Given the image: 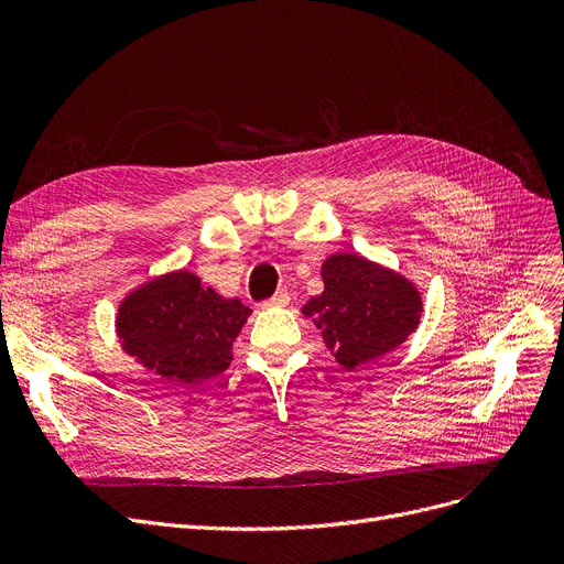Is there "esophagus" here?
<instances>
[{
    "label": "esophagus",
    "mask_w": 564,
    "mask_h": 564,
    "mask_svg": "<svg viewBox=\"0 0 564 564\" xmlns=\"http://www.w3.org/2000/svg\"><path fill=\"white\" fill-rule=\"evenodd\" d=\"M290 304V294L288 290H279L274 297H270L267 302H262V308H283Z\"/></svg>",
    "instance_id": "1"
}]
</instances>
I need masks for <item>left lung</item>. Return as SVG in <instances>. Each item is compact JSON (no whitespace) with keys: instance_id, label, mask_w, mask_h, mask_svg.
Wrapping results in <instances>:
<instances>
[{"instance_id":"1","label":"left lung","mask_w":564,"mask_h":564,"mask_svg":"<svg viewBox=\"0 0 564 564\" xmlns=\"http://www.w3.org/2000/svg\"><path fill=\"white\" fill-rule=\"evenodd\" d=\"M324 292L302 308L345 370L383 357L419 329L421 292L402 274L359 253L322 264Z\"/></svg>"}]
</instances>
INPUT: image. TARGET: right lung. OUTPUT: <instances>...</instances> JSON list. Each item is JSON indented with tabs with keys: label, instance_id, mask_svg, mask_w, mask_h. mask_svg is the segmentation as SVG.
Masks as SVG:
<instances>
[{
	"label": "right lung",
	"instance_id": "obj_1",
	"mask_svg": "<svg viewBox=\"0 0 564 564\" xmlns=\"http://www.w3.org/2000/svg\"><path fill=\"white\" fill-rule=\"evenodd\" d=\"M249 315L240 300H224L181 270L130 292L118 306L116 334L143 368L173 383H196L230 366L232 340Z\"/></svg>",
	"mask_w": 564,
	"mask_h": 564
}]
</instances>
